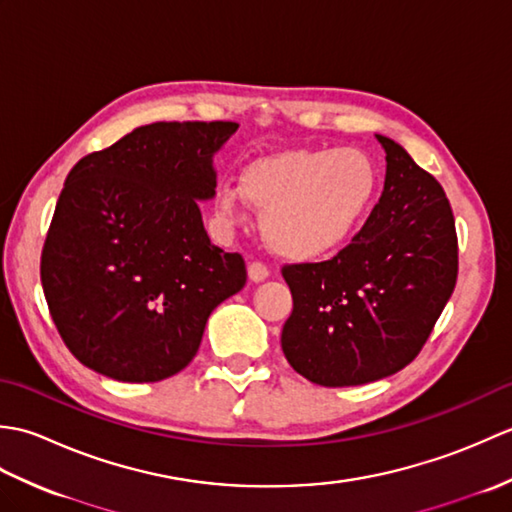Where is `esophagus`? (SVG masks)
Instances as JSON below:
<instances>
[{"instance_id": "esophagus-1", "label": "esophagus", "mask_w": 512, "mask_h": 512, "mask_svg": "<svg viewBox=\"0 0 512 512\" xmlns=\"http://www.w3.org/2000/svg\"><path fill=\"white\" fill-rule=\"evenodd\" d=\"M268 275H270V270L266 264H262V262L248 264V277H250V281H255V284L257 281H264Z\"/></svg>"}]
</instances>
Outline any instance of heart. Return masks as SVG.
Wrapping results in <instances>:
<instances>
[{
  "label": "heart",
  "mask_w": 512,
  "mask_h": 512,
  "mask_svg": "<svg viewBox=\"0 0 512 512\" xmlns=\"http://www.w3.org/2000/svg\"><path fill=\"white\" fill-rule=\"evenodd\" d=\"M380 187L376 160L358 147L284 149L248 162L217 189L222 220H244L246 202L264 211V237L288 259L332 253L352 237Z\"/></svg>",
  "instance_id": "heart-1"
}]
</instances>
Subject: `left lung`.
<instances>
[{"mask_svg": "<svg viewBox=\"0 0 512 512\" xmlns=\"http://www.w3.org/2000/svg\"><path fill=\"white\" fill-rule=\"evenodd\" d=\"M385 191L332 259L281 268L292 314L281 350L321 387L365 385L407 367L458 281V233L447 193L391 138Z\"/></svg>", "mask_w": 512, "mask_h": 512, "instance_id": "left-lung-1", "label": "left lung"}]
</instances>
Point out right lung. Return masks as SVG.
Instances as JSON below:
<instances>
[{"instance_id":"right-lung-1","label":"right lung","mask_w":512,"mask_h":512,"mask_svg":"<svg viewBox=\"0 0 512 512\" xmlns=\"http://www.w3.org/2000/svg\"><path fill=\"white\" fill-rule=\"evenodd\" d=\"M237 123L136 127L65 178L41 250L50 317L76 361L123 383L182 372L209 314L246 284L204 231L211 156Z\"/></svg>"}]
</instances>
